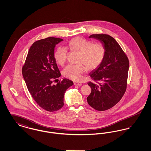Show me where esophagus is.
<instances>
[{
    "instance_id": "obj_1",
    "label": "esophagus",
    "mask_w": 151,
    "mask_h": 151,
    "mask_svg": "<svg viewBox=\"0 0 151 151\" xmlns=\"http://www.w3.org/2000/svg\"><path fill=\"white\" fill-rule=\"evenodd\" d=\"M74 85L75 86H82V84L80 82H75L74 83Z\"/></svg>"
}]
</instances>
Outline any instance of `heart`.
Segmentation results:
<instances>
[{"label": "heart", "mask_w": 151, "mask_h": 151, "mask_svg": "<svg viewBox=\"0 0 151 151\" xmlns=\"http://www.w3.org/2000/svg\"><path fill=\"white\" fill-rule=\"evenodd\" d=\"M68 47L72 51L80 53L78 65H69L63 71L65 78L73 81H80L86 68L92 70L98 67L102 63L105 50L100 43H94L81 37H75L68 42ZM68 51L65 47H58L54 53V58L58 64L65 65Z\"/></svg>", "instance_id": "1"}]
</instances>
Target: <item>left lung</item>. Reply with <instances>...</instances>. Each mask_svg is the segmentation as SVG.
Masks as SVG:
<instances>
[{"label": "left lung", "mask_w": 151, "mask_h": 151, "mask_svg": "<svg viewBox=\"0 0 151 151\" xmlns=\"http://www.w3.org/2000/svg\"><path fill=\"white\" fill-rule=\"evenodd\" d=\"M89 38L99 40L105 52L101 65L89 74L95 83H88L92 91L87 101L94 109L104 111L116 105L126 92L129 60L112 37L99 34L92 35Z\"/></svg>", "instance_id": "left-lung-1"}]
</instances>
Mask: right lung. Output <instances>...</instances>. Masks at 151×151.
I'll return each mask as SVG.
<instances>
[{"mask_svg":"<svg viewBox=\"0 0 151 151\" xmlns=\"http://www.w3.org/2000/svg\"><path fill=\"white\" fill-rule=\"evenodd\" d=\"M63 40L48 37L33 43L29 49L22 73L29 93L44 110L55 111L64 105L66 90L73 84L67 79L53 85L61 74L54 58L56 45Z\"/></svg>","mask_w":151,"mask_h":151,"instance_id":"right-lung-1","label":"right lung"}]
</instances>
